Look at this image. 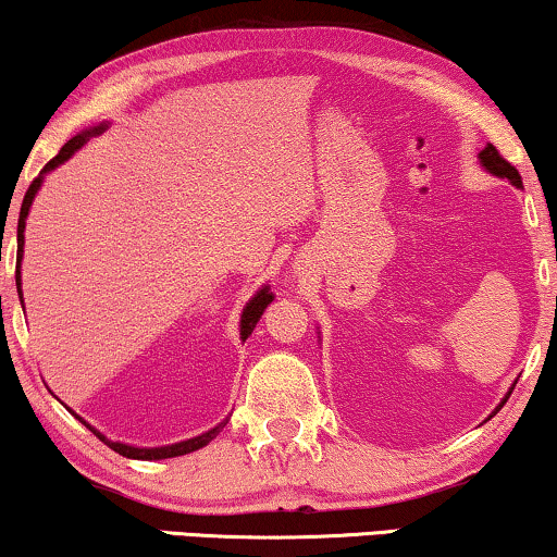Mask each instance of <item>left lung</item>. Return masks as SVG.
Masks as SVG:
<instances>
[{"label": "left lung", "mask_w": 557, "mask_h": 557, "mask_svg": "<svg viewBox=\"0 0 557 557\" xmlns=\"http://www.w3.org/2000/svg\"><path fill=\"white\" fill-rule=\"evenodd\" d=\"M480 157V164H483V168L491 172V174H495V177H503V180H510L512 185L516 187H522V180H520V174H518V170L512 168V164L505 160V157L497 152V149L493 147V145H487L483 152L478 154ZM508 397H510V393H508ZM505 403V400H503ZM500 403V405H503ZM500 410V408H497Z\"/></svg>", "instance_id": "obj_1"}]
</instances>
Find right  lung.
<instances>
[{"instance_id":"1","label":"right lung","mask_w":557,"mask_h":557,"mask_svg":"<svg viewBox=\"0 0 557 557\" xmlns=\"http://www.w3.org/2000/svg\"><path fill=\"white\" fill-rule=\"evenodd\" d=\"M104 129H107V124H99V127H89V129H85V132H79L77 137H72L70 143H66V145L60 149V154H57L54 160H49V162L45 164V170L39 172V177L29 185L27 195H24L22 210H20V222H16V243H20V262H22V245H24V222H27L29 207H32V202H35V195L39 193L41 180H45V174L52 172L54 168H60V164L70 160V157H72L74 152H77V149H79L82 145H85L89 137H97L99 132H104ZM16 289H20V300H22V275H20V268H16ZM270 302H272L270 287H262L260 293H257V295L252 297V300L245 305L243 320H239V337H243V343H245L247 337L252 335L257 320L262 318L264 307H268ZM74 418H79V414H74ZM79 420H82V418H79ZM82 422H85V420H82ZM85 425H87L89 430H92V433H95L99 440H102L104 445H110L114 453L124 455V458H132V460H164V458H180V455L195 453V450H199V447H205L207 443H210V440H214V437H218V435L222 433V428L227 425V420H222L220 425H214L212 430H207V433H202V435L189 437V440H182V443H174V445H164V447H135V445L114 443V440H107L102 433H99V430H95L92 425H89V422H85Z\"/></svg>"}]
</instances>
